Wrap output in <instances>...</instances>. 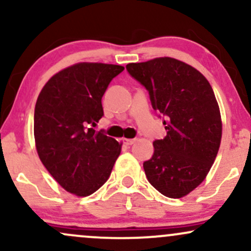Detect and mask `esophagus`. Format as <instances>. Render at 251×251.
Segmentation results:
<instances>
[{"label":"esophagus","instance_id":"obj_1","mask_svg":"<svg viewBox=\"0 0 251 251\" xmlns=\"http://www.w3.org/2000/svg\"><path fill=\"white\" fill-rule=\"evenodd\" d=\"M134 143L135 139H128V138H125V139H124V144H125V145H132V144Z\"/></svg>","mask_w":251,"mask_h":251}]
</instances>
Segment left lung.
Segmentation results:
<instances>
[{
    "label": "left lung",
    "mask_w": 251,
    "mask_h": 251,
    "mask_svg": "<svg viewBox=\"0 0 251 251\" xmlns=\"http://www.w3.org/2000/svg\"><path fill=\"white\" fill-rule=\"evenodd\" d=\"M126 70L166 117V137L153 142V155L144 163L148 180L166 197H184L205 179L220 150L222 119L212 87L200 71L174 57L132 62Z\"/></svg>",
    "instance_id": "obj_1"
}]
</instances>
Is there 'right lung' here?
<instances>
[{
	"label": "right lung",
	"instance_id": "right-lung-1",
	"mask_svg": "<svg viewBox=\"0 0 251 251\" xmlns=\"http://www.w3.org/2000/svg\"><path fill=\"white\" fill-rule=\"evenodd\" d=\"M123 66L79 62L57 72L37 97L34 138L45 168L66 191L86 197L108 179L122 144L93 127L101 98Z\"/></svg>",
	"mask_w": 251,
	"mask_h": 251
}]
</instances>
